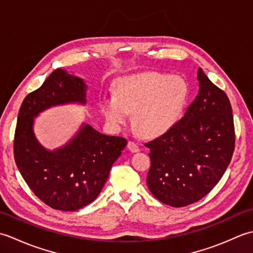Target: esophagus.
I'll use <instances>...</instances> for the list:
<instances>
[{
    "label": "esophagus",
    "instance_id": "1",
    "mask_svg": "<svg viewBox=\"0 0 253 253\" xmlns=\"http://www.w3.org/2000/svg\"><path fill=\"white\" fill-rule=\"evenodd\" d=\"M127 147H128V149L130 150L131 152H138L139 150H140V147L138 146V143H137V142H135V141H132V140H129V141H128Z\"/></svg>",
    "mask_w": 253,
    "mask_h": 253
}]
</instances>
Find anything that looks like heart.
<instances>
[{
    "label": "heart",
    "instance_id": "1",
    "mask_svg": "<svg viewBox=\"0 0 253 253\" xmlns=\"http://www.w3.org/2000/svg\"><path fill=\"white\" fill-rule=\"evenodd\" d=\"M189 96V84L180 76L149 73L122 80L116 95L102 101L106 120L125 124L133 114V125L144 136L155 137L178 122Z\"/></svg>",
    "mask_w": 253,
    "mask_h": 253
}]
</instances>
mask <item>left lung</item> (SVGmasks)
Masks as SVG:
<instances>
[{
  "label": "left lung",
  "mask_w": 253,
  "mask_h": 253,
  "mask_svg": "<svg viewBox=\"0 0 253 253\" xmlns=\"http://www.w3.org/2000/svg\"><path fill=\"white\" fill-rule=\"evenodd\" d=\"M199 92L185 116L169 130L146 142L151 166L147 185L152 195L181 208L211 191L232 160L235 126L226 93L198 69Z\"/></svg>",
  "instance_id": "1"
}]
</instances>
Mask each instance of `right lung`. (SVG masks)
Here are the masks:
<instances>
[{
	"label": "right lung",
	"instance_id": "obj_1",
	"mask_svg": "<svg viewBox=\"0 0 253 253\" xmlns=\"http://www.w3.org/2000/svg\"><path fill=\"white\" fill-rule=\"evenodd\" d=\"M83 79L57 68L20 106L14 136V158L21 176L35 195L52 209L77 211L94 201L113 163L127 140L106 136L84 125L73 140L54 152L46 151L32 132L34 117L55 104L85 100Z\"/></svg>",
	"mask_w": 253,
	"mask_h": 253
}]
</instances>
